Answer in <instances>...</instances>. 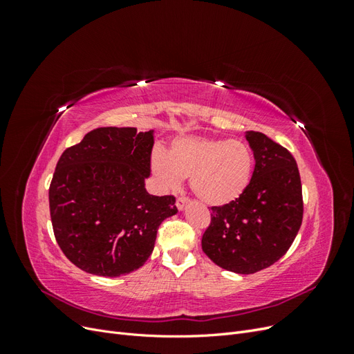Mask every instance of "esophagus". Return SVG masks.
<instances>
[{
    "label": "esophagus",
    "instance_id": "1",
    "mask_svg": "<svg viewBox=\"0 0 354 354\" xmlns=\"http://www.w3.org/2000/svg\"><path fill=\"white\" fill-rule=\"evenodd\" d=\"M189 199L187 198H178L177 199V202H176V205H177V208H178V211H183L187 205H189Z\"/></svg>",
    "mask_w": 354,
    "mask_h": 354
}]
</instances>
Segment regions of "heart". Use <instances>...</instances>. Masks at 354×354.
<instances>
[{"mask_svg":"<svg viewBox=\"0 0 354 354\" xmlns=\"http://www.w3.org/2000/svg\"><path fill=\"white\" fill-rule=\"evenodd\" d=\"M151 169L159 187L176 192L190 178V189L209 207H224L238 201L248 189L254 171V155L241 140L180 136L168 151L155 149Z\"/></svg>","mask_w":354,"mask_h":354,"instance_id":"b5f03b06","label":"heart"}]
</instances>
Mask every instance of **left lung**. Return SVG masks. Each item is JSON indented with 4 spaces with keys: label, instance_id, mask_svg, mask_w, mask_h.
<instances>
[{
    "label": "left lung",
    "instance_id": "obj_1",
    "mask_svg": "<svg viewBox=\"0 0 354 354\" xmlns=\"http://www.w3.org/2000/svg\"><path fill=\"white\" fill-rule=\"evenodd\" d=\"M254 173L245 194L211 208L202 250L224 270L252 274L282 259L303 221L301 180L294 156L272 138L245 131Z\"/></svg>",
    "mask_w": 354,
    "mask_h": 354
}]
</instances>
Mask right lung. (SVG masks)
<instances>
[{
  "label": "right lung",
  "mask_w": 354,
  "mask_h": 354,
  "mask_svg": "<svg viewBox=\"0 0 354 354\" xmlns=\"http://www.w3.org/2000/svg\"><path fill=\"white\" fill-rule=\"evenodd\" d=\"M155 130L103 127L62 153L48 199L56 241L81 270L116 277L151 257L174 196L147 194Z\"/></svg>",
  "instance_id": "right-lung-1"
}]
</instances>
